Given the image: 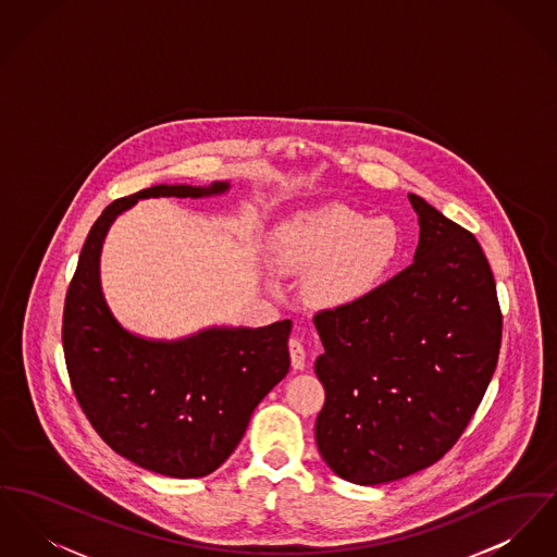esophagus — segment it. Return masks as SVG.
Wrapping results in <instances>:
<instances>
[{
    "instance_id": "esophagus-1",
    "label": "esophagus",
    "mask_w": 557,
    "mask_h": 557,
    "mask_svg": "<svg viewBox=\"0 0 557 557\" xmlns=\"http://www.w3.org/2000/svg\"><path fill=\"white\" fill-rule=\"evenodd\" d=\"M288 349H290V360H293V368L295 370H302L305 368V347L298 338H290L288 341Z\"/></svg>"
}]
</instances>
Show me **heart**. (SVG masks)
Segmentation results:
<instances>
[{
    "label": "heart",
    "mask_w": 557,
    "mask_h": 557,
    "mask_svg": "<svg viewBox=\"0 0 557 557\" xmlns=\"http://www.w3.org/2000/svg\"><path fill=\"white\" fill-rule=\"evenodd\" d=\"M404 237L389 216L368 219L343 203L305 210L271 237V257L288 273H309L320 307H345L372 293L399 261Z\"/></svg>",
    "instance_id": "heart-1"
}]
</instances>
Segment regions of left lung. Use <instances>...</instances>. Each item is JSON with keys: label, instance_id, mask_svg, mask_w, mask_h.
<instances>
[{"label": "left lung", "instance_id": "8db88e82", "mask_svg": "<svg viewBox=\"0 0 557 557\" xmlns=\"http://www.w3.org/2000/svg\"><path fill=\"white\" fill-rule=\"evenodd\" d=\"M414 261L313 318L326 401L315 442L343 480L376 486L444 457L488 389L503 318L482 246L423 197Z\"/></svg>", "mask_w": 557, "mask_h": 557}]
</instances>
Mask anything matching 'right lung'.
I'll list each match as a JSON object with an SVG mask.
<instances>
[{"instance_id": "obj_1", "label": "right lung", "mask_w": 557, "mask_h": 557, "mask_svg": "<svg viewBox=\"0 0 557 557\" xmlns=\"http://www.w3.org/2000/svg\"><path fill=\"white\" fill-rule=\"evenodd\" d=\"M206 187L153 185L107 206L82 248L63 315L66 370L100 437L134 465L168 478H203L242 442L262 397L290 370L293 322L210 326L162 341L122 326L100 284V252L113 221L149 197H212Z\"/></svg>"}]
</instances>
